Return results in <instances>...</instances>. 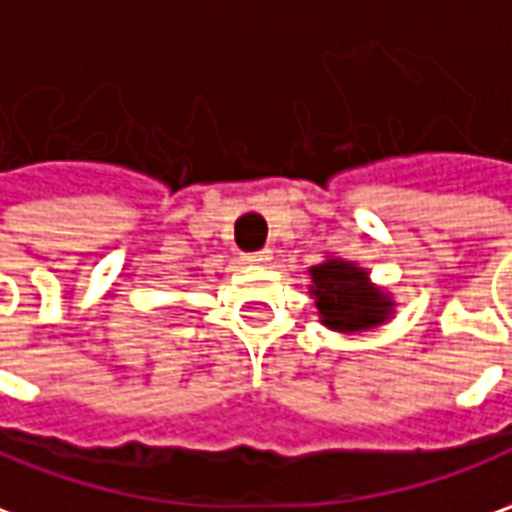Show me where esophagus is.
Masks as SVG:
<instances>
[{"instance_id":"1","label":"esophagus","mask_w":512,"mask_h":512,"mask_svg":"<svg viewBox=\"0 0 512 512\" xmlns=\"http://www.w3.org/2000/svg\"><path fill=\"white\" fill-rule=\"evenodd\" d=\"M242 259H245L248 264H267L270 259H273V250H267V248L253 250V253H245Z\"/></svg>"}]
</instances>
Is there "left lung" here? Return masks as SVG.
<instances>
[{"label":"left lung","instance_id":"1","mask_svg":"<svg viewBox=\"0 0 512 512\" xmlns=\"http://www.w3.org/2000/svg\"><path fill=\"white\" fill-rule=\"evenodd\" d=\"M309 295L315 298L320 323L340 334L376 329L393 317V295L370 284L365 267L348 259L329 256L309 267Z\"/></svg>","mask_w":512,"mask_h":512}]
</instances>
